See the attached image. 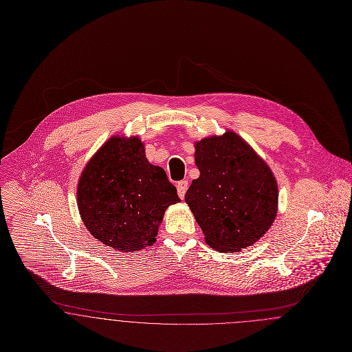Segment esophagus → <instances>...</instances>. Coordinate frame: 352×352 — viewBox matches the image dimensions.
I'll return each mask as SVG.
<instances>
[{"mask_svg": "<svg viewBox=\"0 0 352 352\" xmlns=\"http://www.w3.org/2000/svg\"><path fill=\"white\" fill-rule=\"evenodd\" d=\"M188 186H189L188 181H179V182L177 184V190H178V195H179L182 199H184L185 193H186V190H188Z\"/></svg>", "mask_w": 352, "mask_h": 352, "instance_id": "34e87169", "label": "esophagus"}]
</instances>
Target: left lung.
<instances>
[{"instance_id":"1","label":"left lung","mask_w":352,"mask_h":352,"mask_svg":"<svg viewBox=\"0 0 352 352\" xmlns=\"http://www.w3.org/2000/svg\"><path fill=\"white\" fill-rule=\"evenodd\" d=\"M199 177L185 195L205 241L223 252H239L273 226L278 185L273 171L237 133L195 142Z\"/></svg>"}]
</instances>
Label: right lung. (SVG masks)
I'll return each mask as SVG.
<instances>
[{
	"instance_id": "right-lung-1",
	"label": "right lung",
	"mask_w": 352,
	"mask_h": 352,
	"mask_svg": "<svg viewBox=\"0 0 352 352\" xmlns=\"http://www.w3.org/2000/svg\"><path fill=\"white\" fill-rule=\"evenodd\" d=\"M179 201L164 170L147 160L136 136H112L85 166L77 189L89 232L122 252L153 245L166 209Z\"/></svg>"
}]
</instances>
